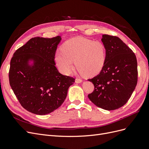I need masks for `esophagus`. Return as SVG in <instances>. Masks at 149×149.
Returning <instances> with one entry per match:
<instances>
[{"label": "esophagus", "instance_id": "1", "mask_svg": "<svg viewBox=\"0 0 149 149\" xmlns=\"http://www.w3.org/2000/svg\"><path fill=\"white\" fill-rule=\"evenodd\" d=\"M82 79H77L76 78V79H75V83H82Z\"/></svg>", "mask_w": 149, "mask_h": 149}]
</instances>
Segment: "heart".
<instances>
[{
    "instance_id": "obj_1",
    "label": "heart",
    "mask_w": 149,
    "mask_h": 149,
    "mask_svg": "<svg viewBox=\"0 0 149 149\" xmlns=\"http://www.w3.org/2000/svg\"><path fill=\"white\" fill-rule=\"evenodd\" d=\"M106 48L99 41L78 37L67 40L61 51H57L55 60L61 73L70 74L75 65L79 73L87 76L97 74L106 61Z\"/></svg>"
}]
</instances>
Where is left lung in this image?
<instances>
[{"mask_svg": "<svg viewBox=\"0 0 149 149\" xmlns=\"http://www.w3.org/2000/svg\"><path fill=\"white\" fill-rule=\"evenodd\" d=\"M101 41L106 48L105 63L100 74L88 79L94 86L88 97L99 107L115 110L128 101L136 87L137 58L119 37L103 35Z\"/></svg>", "mask_w": 149, "mask_h": 149, "instance_id": "8db88e82", "label": "left lung"}]
</instances>
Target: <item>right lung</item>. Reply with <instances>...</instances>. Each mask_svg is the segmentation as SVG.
I'll return each instance as SVG.
<instances>
[{
	"mask_svg": "<svg viewBox=\"0 0 149 149\" xmlns=\"http://www.w3.org/2000/svg\"><path fill=\"white\" fill-rule=\"evenodd\" d=\"M61 40L34 37L16 50L10 61V85L21 105L28 111L45 115L58 109L74 79L61 74L55 55Z\"/></svg>",
	"mask_w": 149,
	"mask_h": 149,
	"instance_id": "right-lung-1",
	"label": "right lung"
}]
</instances>
